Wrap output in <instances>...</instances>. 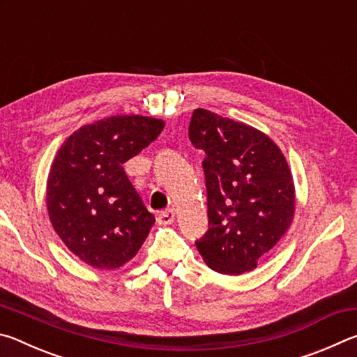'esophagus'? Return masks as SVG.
<instances>
[{"label": "esophagus", "instance_id": "1", "mask_svg": "<svg viewBox=\"0 0 357 357\" xmlns=\"http://www.w3.org/2000/svg\"><path fill=\"white\" fill-rule=\"evenodd\" d=\"M174 215H176V213H174V209L170 208V209L162 211L159 217H157V220H159L160 225H170V223H173L174 220Z\"/></svg>", "mask_w": 357, "mask_h": 357}]
</instances>
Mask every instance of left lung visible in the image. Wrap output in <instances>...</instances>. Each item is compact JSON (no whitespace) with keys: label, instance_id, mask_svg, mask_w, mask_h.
Returning <instances> with one entry per match:
<instances>
[{"label":"left lung","instance_id":"left-lung-1","mask_svg":"<svg viewBox=\"0 0 357 357\" xmlns=\"http://www.w3.org/2000/svg\"><path fill=\"white\" fill-rule=\"evenodd\" d=\"M189 138L206 154L209 229L197 249L215 273H249L293 222L296 195L285 155L263 132L204 108L193 112Z\"/></svg>","mask_w":357,"mask_h":357}]
</instances>
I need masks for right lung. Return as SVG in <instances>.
Returning a JSON list of instances; mask_svg holds the SVG:
<instances>
[{
	"label": "right lung",
	"mask_w": 357,
	"mask_h": 357,
	"mask_svg": "<svg viewBox=\"0 0 357 357\" xmlns=\"http://www.w3.org/2000/svg\"><path fill=\"white\" fill-rule=\"evenodd\" d=\"M164 126L162 119L119 114L83 126L59 148L47 179V211L58 236L83 263L121 268L148 238L155 219L123 164Z\"/></svg>",
	"instance_id": "1"
}]
</instances>
